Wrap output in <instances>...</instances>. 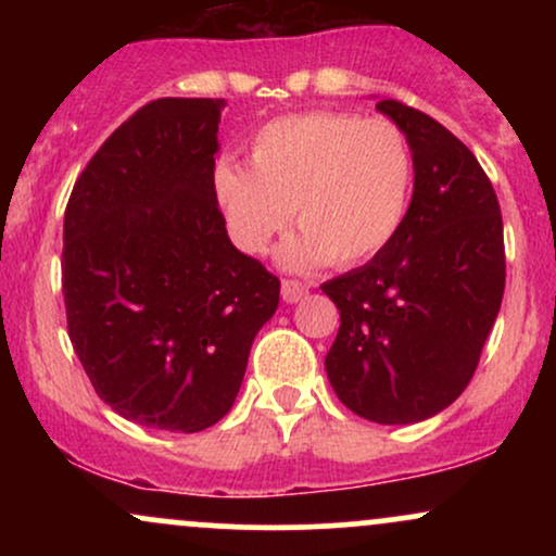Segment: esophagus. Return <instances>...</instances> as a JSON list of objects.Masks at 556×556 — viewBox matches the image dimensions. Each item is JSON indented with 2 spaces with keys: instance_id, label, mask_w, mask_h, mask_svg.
Instances as JSON below:
<instances>
[{
  "instance_id": "1",
  "label": "esophagus",
  "mask_w": 556,
  "mask_h": 556,
  "mask_svg": "<svg viewBox=\"0 0 556 556\" xmlns=\"http://www.w3.org/2000/svg\"><path fill=\"white\" fill-rule=\"evenodd\" d=\"M305 295H308V285L295 282V279H285V282H282V300H285V303H298V300H303Z\"/></svg>"
}]
</instances>
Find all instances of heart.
Instances as JSON below:
<instances>
[{"label":"heart","instance_id":"b5f03b06","mask_svg":"<svg viewBox=\"0 0 556 556\" xmlns=\"http://www.w3.org/2000/svg\"><path fill=\"white\" fill-rule=\"evenodd\" d=\"M413 154L389 119L303 112L266 123L251 138V167L219 159L214 195L229 238L264 253L295 208L303 227L279 251L287 269L379 256L405 222Z\"/></svg>","mask_w":556,"mask_h":556}]
</instances>
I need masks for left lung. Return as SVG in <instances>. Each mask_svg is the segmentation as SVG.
<instances>
[{"mask_svg": "<svg viewBox=\"0 0 556 556\" xmlns=\"http://www.w3.org/2000/svg\"><path fill=\"white\" fill-rule=\"evenodd\" d=\"M413 154V198L400 232L366 266L321 290L340 308L324 361L355 416L426 420L463 394L504 295L500 201L470 149L429 114L384 99Z\"/></svg>", "mask_w": 556, "mask_h": 556, "instance_id": "left-lung-1", "label": "left lung"}]
</instances>
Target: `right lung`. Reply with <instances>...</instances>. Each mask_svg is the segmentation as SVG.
<instances>
[{
  "label": "right lung",
  "mask_w": 556,
  "mask_h": 556,
  "mask_svg": "<svg viewBox=\"0 0 556 556\" xmlns=\"http://www.w3.org/2000/svg\"><path fill=\"white\" fill-rule=\"evenodd\" d=\"M225 99H156L96 151L65 212L75 355L117 416L195 433L238 397L279 279L229 240L214 195Z\"/></svg>",
  "instance_id": "obj_1"
}]
</instances>
